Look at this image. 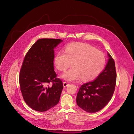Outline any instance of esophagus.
I'll use <instances>...</instances> for the list:
<instances>
[{"label":"esophagus","instance_id":"1","mask_svg":"<svg viewBox=\"0 0 134 134\" xmlns=\"http://www.w3.org/2000/svg\"><path fill=\"white\" fill-rule=\"evenodd\" d=\"M69 85V83L68 82H63V87L65 88L66 87L68 86Z\"/></svg>","mask_w":134,"mask_h":134}]
</instances>
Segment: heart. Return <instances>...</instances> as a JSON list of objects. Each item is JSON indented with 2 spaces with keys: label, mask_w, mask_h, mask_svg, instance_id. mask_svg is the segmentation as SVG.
Returning a JSON list of instances; mask_svg holds the SVG:
<instances>
[{
  "label": "heart",
  "mask_w": 134,
  "mask_h": 134,
  "mask_svg": "<svg viewBox=\"0 0 134 134\" xmlns=\"http://www.w3.org/2000/svg\"><path fill=\"white\" fill-rule=\"evenodd\" d=\"M54 62L60 71H65L73 65L62 75L64 79L75 81L81 77L83 81H87L101 73L105 64V57L102 52L89 44L76 43L68 45L65 51L58 52Z\"/></svg>",
  "instance_id": "heart-1"
}]
</instances>
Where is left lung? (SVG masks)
I'll return each instance as SVG.
<instances>
[{
    "label": "left lung",
    "instance_id": "obj_1",
    "mask_svg": "<svg viewBox=\"0 0 134 134\" xmlns=\"http://www.w3.org/2000/svg\"><path fill=\"white\" fill-rule=\"evenodd\" d=\"M104 70L96 80L83 84L76 96L79 107L90 113H97L107 104L115 91L117 74L114 60L109 53Z\"/></svg>",
    "mask_w": 134,
    "mask_h": 134
}]
</instances>
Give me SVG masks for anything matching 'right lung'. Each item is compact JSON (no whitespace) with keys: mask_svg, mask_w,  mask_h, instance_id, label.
Returning a JSON list of instances; mask_svg holds the SVG:
<instances>
[{"mask_svg":"<svg viewBox=\"0 0 134 134\" xmlns=\"http://www.w3.org/2000/svg\"><path fill=\"white\" fill-rule=\"evenodd\" d=\"M61 42L40 39L25 56L19 73L20 89L25 102L36 111H46L59 102L63 86L57 77L53 61L54 48Z\"/></svg>","mask_w":134,"mask_h":134,"instance_id":"obj_1","label":"right lung"}]
</instances>
